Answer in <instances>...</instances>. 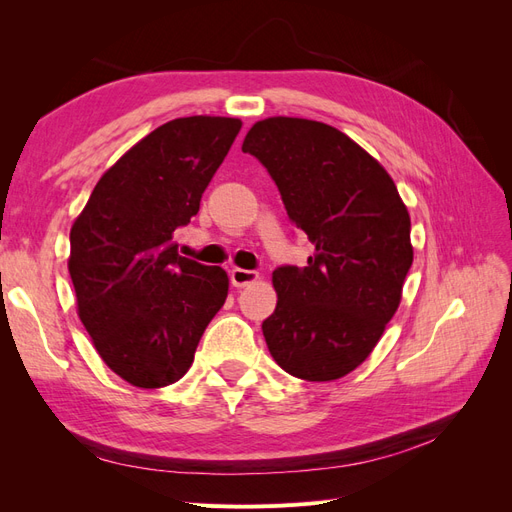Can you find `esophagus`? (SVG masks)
Wrapping results in <instances>:
<instances>
[{"label": "esophagus", "instance_id": "esophagus-1", "mask_svg": "<svg viewBox=\"0 0 512 512\" xmlns=\"http://www.w3.org/2000/svg\"><path fill=\"white\" fill-rule=\"evenodd\" d=\"M258 271H250V269H232L230 271V282L235 288H243V286H250L254 282H258Z\"/></svg>", "mask_w": 512, "mask_h": 512}]
</instances>
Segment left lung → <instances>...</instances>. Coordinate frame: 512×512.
I'll return each mask as SVG.
<instances>
[{"mask_svg": "<svg viewBox=\"0 0 512 512\" xmlns=\"http://www.w3.org/2000/svg\"><path fill=\"white\" fill-rule=\"evenodd\" d=\"M241 149L265 164L316 247L307 267L273 271L277 305L262 322L269 352L294 378H344L401 303L414 258L408 207L384 166L322 121H256Z\"/></svg>", "mask_w": 512, "mask_h": 512, "instance_id": "8db88e82", "label": "left lung"}]
</instances>
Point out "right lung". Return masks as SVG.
<instances>
[{
	"mask_svg": "<svg viewBox=\"0 0 512 512\" xmlns=\"http://www.w3.org/2000/svg\"><path fill=\"white\" fill-rule=\"evenodd\" d=\"M239 130L237 117L164 123L106 170L70 228L76 312L100 359L138 389L183 378L228 297L226 271L179 256L173 235Z\"/></svg>",
	"mask_w": 512,
	"mask_h": 512,
	"instance_id": "1",
	"label": "right lung"
}]
</instances>
